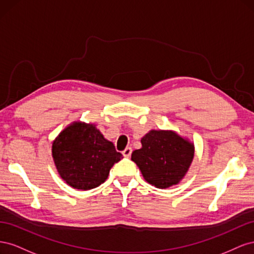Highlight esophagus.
Returning a JSON list of instances; mask_svg holds the SVG:
<instances>
[{"label":"esophagus","instance_id":"1","mask_svg":"<svg viewBox=\"0 0 254 254\" xmlns=\"http://www.w3.org/2000/svg\"><path fill=\"white\" fill-rule=\"evenodd\" d=\"M131 152H132V149L130 147H127L124 151H123V156H124L125 158H129L130 156H131Z\"/></svg>","mask_w":254,"mask_h":254}]
</instances>
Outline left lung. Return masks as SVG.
Masks as SVG:
<instances>
[{
  "mask_svg": "<svg viewBox=\"0 0 254 254\" xmlns=\"http://www.w3.org/2000/svg\"><path fill=\"white\" fill-rule=\"evenodd\" d=\"M141 143L142 148L132 152L131 160L149 184L167 189L184 178L194 158V143L174 130L155 129L146 133Z\"/></svg>",
  "mask_w": 254,
  "mask_h": 254,
  "instance_id": "obj_1",
  "label": "left lung"
}]
</instances>
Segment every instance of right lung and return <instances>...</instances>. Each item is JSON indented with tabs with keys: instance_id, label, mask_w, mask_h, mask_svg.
Segmentation results:
<instances>
[{
	"instance_id": "right-lung-1",
	"label": "right lung",
	"mask_w": 254,
	"mask_h": 254,
	"mask_svg": "<svg viewBox=\"0 0 254 254\" xmlns=\"http://www.w3.org/2000/svg\"><path fill=\"white\" fill-rule=\"evenodd\" d=\"M52 157L61 179L73 189H95L108 178L123 158L95 124L73 122L52 145Z\"/></svg>"
}]
</instances>
